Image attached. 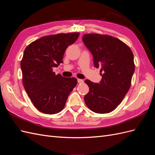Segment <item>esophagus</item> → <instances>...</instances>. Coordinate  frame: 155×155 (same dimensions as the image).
I'll return each instance as SVG.
<instances>
[{
  "label": "esophagus",
  "instance_id": "obj_1",
  "mask_svg": "<svg viewBox=\"0 0 155 155\" xmlns=\"http://www.w3.org/2000/svg\"><path fill=\"white\" fill-rule=\"evenodd\" d=\"M78 83H83V80L81 79H78Z\"/></svg>",
  "mask_w": 155,
  "mask_h": 155
}]
</instances>
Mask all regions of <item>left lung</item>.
Returning <instances> with one entry per match:
<instances>
[{"label":"left lung","mask_w":155,"mask_h":155,"mask_svg":"<svg viewBox=\"0 0 155 155\" xmlns=\"http://www.w3.org/2000/svg\"><path fill=\"white\" fill-rule=\"evenodd\" d=\"M82 40L93 55L94 67L103 72L99 83L85 79L89 92L84 100L96 113H109L120 104L130 87L133 54L124 42L110 35L84 34Z\"/></svg>","instance_id":"1"}]
</instances>
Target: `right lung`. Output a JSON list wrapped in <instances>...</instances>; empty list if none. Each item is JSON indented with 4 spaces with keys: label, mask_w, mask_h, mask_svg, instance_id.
<instances>
[{
    "label": "right lung",
    "mask_w": 155,
    "mask_h": 155,
    "mask_svg": "<svg viewBox=\"0 0 155 155\" xmlns=\"http://www.w3.org/2000/svg\"><path fill=\"white\" fill-rule=\"evenodd\" d=\"M79 35L77 32L44 36L25 50L21 62L23 85L33 104L43 113L61 111L77 85L76 78L55 75L53 68L63 63L65 50Z\"/></svg>",
    "instance_id": "right-lung-1"
}]
</instances>
